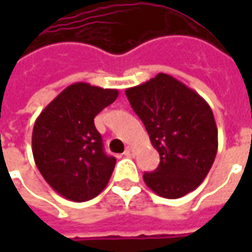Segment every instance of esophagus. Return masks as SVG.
I'll use <instances>...</instances> for the list:
<instances>
[{"label":"esophagus","instance_id":"esophagus-1","mask_svg":"<svg viewBox=\"0 0 252 252\" xmlns=\"http://www.w3.org/2000/svg\"><path fill=\"white\" fill-rule=\"evenodd\" d=\"M124 155H126V157H133V155H135V150L132 147H126V151H124Z\"/></svg>","mask_w":252,"mask_h":252}]
</instances>
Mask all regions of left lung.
Masks as SVG:
<instances>
[{
	"label": "left lung",
	"mask_w": 252,
	"mask_h": 252,
	"mask_svg": "<svg viewBox=\"0 0 252 252\" xmlns=\"http://www.w3.org/2000/svg\"><path fill=\"white\" fill-rule=\"evenodd\" d=\"M126 94L160 157L158 169L143 174L146 185L170 200L198 188L215 162L219 144L208 102L163 72L126 89Z\"/></svg>",
	"instance_id": "1"
}]
</instances>
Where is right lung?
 <instances>
[{
  "label": "right lung",
  "mask_w": 252,
  "mask_h": 252,
  "mask_svg": "<svg viewBox=\"0 0 252 252\" xmlns=\"http://www.w3.org/2000/svg\"><path fill=\"white\" fill-rule=\"evenodd\" d=\"M117 95V89L75 82L36 119L32 132L35 163L47 184L67 200H92L109 182L116 159L104 153L94 117Z\"/></svg>",
  "instance_id": "obj_1"
}]
</instances>
